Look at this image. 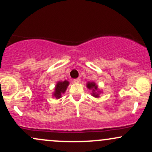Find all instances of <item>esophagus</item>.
Returning <instances> with one entry per match:
<instances>
[{
  "label": "esophagus",
  "instance_id": "1",
  "mask_svg": "<svg viewBox=\"0 0 152 152\" xmlns=\"http://www.w3.org/2000/svg\"><path fill=\"white\" fill-rule=\"evenodd\" d=\"M80 81H81V79H80L79 78H75V79H74V83H80Z\"/></svg>",
  "mask_w": 152,
  "mask_h": 152
}]
</instances>
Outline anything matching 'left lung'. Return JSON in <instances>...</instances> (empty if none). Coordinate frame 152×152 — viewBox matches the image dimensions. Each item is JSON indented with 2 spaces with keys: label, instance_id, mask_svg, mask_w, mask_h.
<instances>
[{
  "label": "left lung",
  "instance_id": "left-lung-1",
  "mask_svg": "<svg viewBox=\"0 0 152 152\" xmlns=\"http://www.w3.org/2000/svg\"><path fill=\"white\" fill-rule=\"evenodd\" d=\"M87 87H88L89 89H93V94L92 95L94 96V97H99V94H97L96 92V91L97 90V88H98V86L96 85V83H94V82H88V83H87Z\"/></svg>",
  "mask_w": 152,
  "mask_h": 152
}]
</instances>
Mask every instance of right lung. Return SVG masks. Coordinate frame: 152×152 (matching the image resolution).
Returning a JSON list of instances; mask_svg holds the SVG:
<instances>
[{"label": "right lung", "instance_id": "add662e5", "mask_svg": "<svg viewBox=\"0 0 152 152\" xmlns=\"http://www.w3.org/2000/svg\"><path fill=\"white\" fill-rule=\"evenodd\" d=\"M69 82L67 81H59L56 84L55 88V92H54L53 95L56 99H59L61 97V94H64L66 91V88L69 86Z\"/></svg>", "mask_w": 152, "mask_h": 152}]
</instances>
